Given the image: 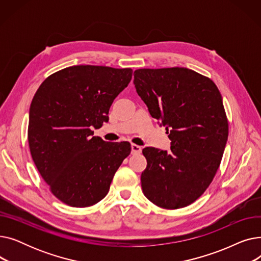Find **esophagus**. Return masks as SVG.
I'll return each mask as SVG.
<instances>
[{
    "mask_svg": "<svg viewBox=\"0 0 261 261\" xmlns=\"http://www.w3.org/2000/svg\"><path fill=\"white\" fill-rule=\"evenodd\" d=\"M131 152L132 154H139L142 152V147L139 146V145H135V144H132L131 145Z\"/></svg>",
    "mask_w": 261,
    "mask_h": 261,
    "instance_id": "34e87169",
    "label": "esophagus"
}]
</instances>
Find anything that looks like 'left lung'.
I'll return each instance as SVG.
<instances>
[{"mask_svg": "<svg viewBox=\"0 0 261 261\" xmlns=\"http://www.w3.org/2000/svg\"><path fill=\"white\" fill-rule=\"evenodd\" d=\"M133 84L171 141L169 153L143 149V193L162 208L185 207L204 194L220 166L228 136L222 96L212 79L186 67L140 68Z\"/></svg>", "mask_w": 261, "mask_h": 261, "instance_id": "1", "label": "left lung"}]
</instances>
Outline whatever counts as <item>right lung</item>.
I'll list each match as a JSON object with an SVG mask.
<instances>
[{
  "label": "right lung",
  "instance_id": "1",
  "mask_svg": "<svg viewBox=\"0 0 261 261\" xmlns=\"http://www.w3.org/2000/svg\"><path fill=\"white\" fill-rule=\"evenodd\" d=\"M132 78L131 68L68 66L48 76L30 109L29 144L35 165L51 194L73 207L102 200L131 152L128 142L93 136Z\"/></svg>",
  "mask_w": 261,
  "mask_h": 261
}]
</instances>
